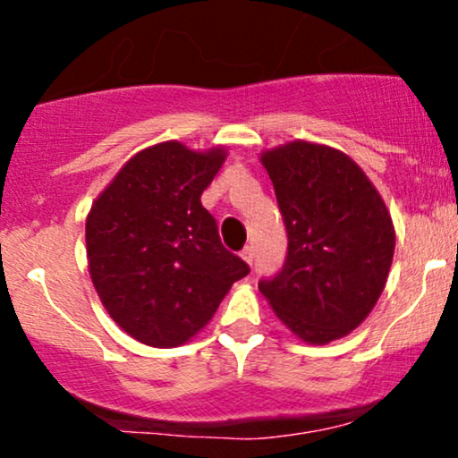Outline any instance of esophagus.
I'll use <instances>...</instances> for the list:
<instances>
[{"label":"esophagus","mask_w":458,"mask_h":458,"mask_svg":"<svg viewBox=\"0 0 458 458\" xmlns=\"http://www.w3.org/2000/svg\"><path fill=\"white\" fill-rule=\"evenodd\" d=\"M241 259H243L247 265H251V262H254V247L245 245L243 251H241Z\"/></svg>","instance_id":"esophagus-1"}]
</instances>
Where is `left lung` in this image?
Here are the masks:
<instances>
[{
    "instance_id": "obj_1",
    "label": "left lung",
    "mask_w": 458,
    "mask_h": 458,
    "mask_svg": "<svg viewBox=\"0 0 458 458\" xmlns=\"http://www.w3.org/2000/svg\"><path fill=\"white\" fill-rule=\"evenodd\" d=\"M288 234L280 273L259 288L310 344L351 334L375 308L394 256V225L355 161L329 146L293 141L262 155Z\"/></svg>"
}]
</instances>
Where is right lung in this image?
<instances>
[{"instance_id": "1", "label": "right lung", "mask_w": 458, "mask_h": 458, "mask_svg": "<svg viewBox=\"0 0 458 458\" xmlns=\"http://www.w3.org/2000/svg\"><path fill=\"white\" fill-rule=\"evenodd\" d=\"M224 157L219 148L193 152L163 141L124 163L92 204L86 245L94 288L140 343H187L250 273L199 202Z\"/></svg>"}]
</instances>
